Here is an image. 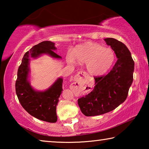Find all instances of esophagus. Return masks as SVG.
Wrapping results in <instances>:
<instances>
[{
	"instance_id": "obj_1",
	"label": "esophagus",
	"mask_w": 149,
	"mask_h": 149,
	"mask_svg": "<svg viewBox=\"0 0 149 149\" xmlns=\"http://www.w3.org/2000/svg\"><path fill=\"white\" fill-rule=\"evenodd\" d=\"M88 77V75L86 72H79L75 75L74 80L75 81H79V80H84Z\"/></svg>"
}]
</instances>
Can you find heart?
Returning a JSON list of instances; mask_svg holds the SVG:
<instances>
[{
    "instance_id": "1",
    "label": "heart",
    "mask_w": 149,
    "mask_h": 149,
    "mask_svg": "<svg viewBox=\"0 0 149 149\" xmlns=\"http://www.w3.org/2000/svg\"><path fill=\"white\" fill-rule=\"evenodd\" d=\"M116 54L111 48L104 47L97 42H87L79 45L67 56L70 64H85L91 75H101L107 73L114 64Z\"/></svg>"
}]
</instances>
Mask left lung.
I'll return each mask as SVG.
<instances>
[{
  "label": "left lung",
  "instance_id": "1",
  "mask_svg": "<svg viewBox=\"0 0 149 149\" xmlns=\"http://www.w3.org/2000/svg\"><path fill=\"white\" fill-rule=\"evenodd\" d=\"M104 41L114 50L118 60L107 75L95 77L94 89L78 99L80 110L86 116L104 114L116 108L125 100L133 83L135 64L129 49L114 38Z\"/></svg>",
  "mask_w": 149,
  "mask_h": 149
}]
</instances>
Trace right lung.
<instances>
[{
	"instance_id": "right-lung-1",
	"label": "right lung",
	"mask_w": 149,
	"mask_h": 149,
	"mask_svg": "<svg viewBox=\"0 0 149 149\" xmlns=\"http://www.w3.org/2000/svg\"><path fill=\"white\" fill-rule=\"evenodd\" d=\"M55 43L45 41L33 47L26 52L17 70L16 93L20 104L32 116L45 122L55 123L57 121L56 106L62 91V77H58L51 86L45 91H37L29 81L31 58H37L47 54L56 59L62 57L55 53Z\"/></svg>"
}]
</instances>
